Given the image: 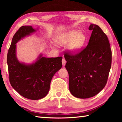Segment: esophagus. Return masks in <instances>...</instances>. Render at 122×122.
<instances>
[{
	"instance_id": "obj_1",
	"label": "esophagus",
	"mask_w": 122,
	"mask_h": 122,
	"mask_svg": "<svg viewBox=\"0 0 122 122\" xmlns=\"http://www.w3.org/2000/svg\"><path fill=\"white\" fill-rule=\"evenodd\" d=\"M62 65H63V66H65L66 65V60H65V59H64V58H63L62 60Z\"/></svg>"
}]
</instances>
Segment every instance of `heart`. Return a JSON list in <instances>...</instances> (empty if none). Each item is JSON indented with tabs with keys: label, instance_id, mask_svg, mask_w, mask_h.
<instances>
[{
	"label": "heart",
	"instance_id": "heart-1",
	"mask_svg": "<svg viewBox=\"0 0 122 122\" xmlns=\"http://www.w3.org/2000/svg\"><path fill=\"white\" fill-rule=\"evenodd\" d=\"M86 40V36L83 33L73 30L64 33L58 39L57 44L61 46L68 45L69 50L72 53H76L83 46Z\"/></svg>",
	"mask_w": 122,
	"mask_h": 122
}]
</instances>
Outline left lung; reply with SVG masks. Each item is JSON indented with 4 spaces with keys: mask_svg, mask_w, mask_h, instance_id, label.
I'll return each instance as SVG.
<instances>
[{
    "mask_svg": "<svg viewBox=\"0 0 122 122\" xmlns=\"http://www.w3.org/2000/svg\"><path fill=\"white\" fill-rule=\"evenodd\" d=\"M88 45L75 55L66 53L69 89L79 98L92 97L106 85L111 66L112 53L108 37L100 27L91 24Z\"/></svg>",
    "mask_w": 122,
    "mask_h": 122,
    "instance_id": "1",
    "label": "left lung"
}]
</instances>
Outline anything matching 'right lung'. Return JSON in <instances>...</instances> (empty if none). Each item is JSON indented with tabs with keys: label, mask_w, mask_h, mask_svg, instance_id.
Here are the masks:
<instances>
[{
	"label": "right lung",
	"mask_w": 122,
	"mask_h": 122,
	"mask_svg": "<svg viewBox=\"0 0 122 122\" xmlns=\"http://www.w3.org/2000/svg\"><path fill=\"white\" fill-rule=\"evenodd\" d=\"M31 26L20 27L12 39L7 56L9 80L12 87L20 95L33 100H40L48 93L53 76L62 67V57H48L40 54L30 64L20 62L16 55V44L36 32Z\"/></svg>",
	"instance_id": "obj_1"
}]
</instances>
